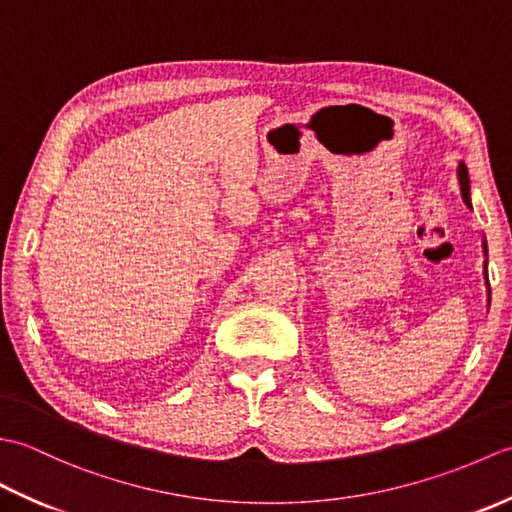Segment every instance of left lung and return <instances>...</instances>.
Returning a JSON list of instances; mask_svg holds the SVG:
<instances>
[{
  "instance_id": "obj_1",
  "label": "left lung",
  "mask_w": 512,
  "mask_h": 512,
  "mask_svg": "<svg viewBox=\"0 0 512 512\" xmlns=\"http://www.w3.org/2000/svg\"><path fill=\"white\" fill-rule=\"evenodd\" d=\"M458 180H460V191H462V200L464 204L473 209L471 204V180H469V169H466L464 162L458 165ZM482 248H484V257L488 255V248H486V239L482 237ZM484 281H486V292H488V306H491V288H488V259H484Z\"/></svg>"
}]
</instances>
